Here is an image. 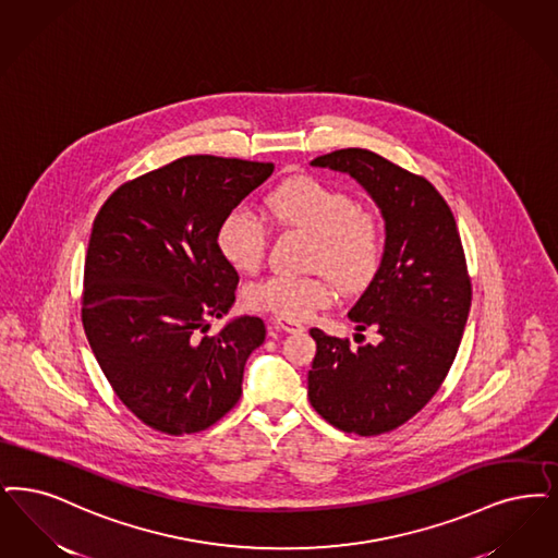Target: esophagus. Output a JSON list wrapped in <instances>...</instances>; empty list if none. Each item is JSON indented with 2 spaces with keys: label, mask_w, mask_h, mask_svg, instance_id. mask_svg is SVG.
Wrapping results in <instances>:
<instances>
[{
  "label": "esophagus",
  "mask_w": 558,
  "mask_h": 558,
  "mask_svg": "<svg viewBox=\"0 0 558 558\" xmlns=\"http://www.w3.org/2000/svg\"><path fill=\"white\" fill-rule=\"evenodd\" d=\"M271 326H274L276 330H282V332H289V335H294V332H303V330H305L301 324H296V322H290V319H282V317H276V319H271Z\"/></svg>",
  "instance_id": "1"
}]
</instances>
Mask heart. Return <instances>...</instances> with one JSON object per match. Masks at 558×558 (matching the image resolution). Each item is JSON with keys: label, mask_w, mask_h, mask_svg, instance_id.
Returning a JSON list of instances; mask_svg holds the SVG:
<instances>
[{"label": "heart", "mask_w": 558, "mask_h": 558, "mask_svg": "<svg viewBox=\"0 0 558 558\" xmlns=\"http://www.w3.org/2000/svg\"><path fill=\"white\" fill-rule=\"evenodd\" d=\"M276 222L315 234L312 268L307 276L274 274L246 289V303L255 312H268L301 322L332 305L338 292L363 289L381 264L384 236L378 220L359 209L347 191L315 177H292L278 184L266 199ZM268 226L236 207L218 228V246L223 259L239 271H255L268 253Z\"/></svg>", "instance_id": "obj_1"}]
</instances>
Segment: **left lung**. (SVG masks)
I'll use <instances>...</instances> for the list:
<instances>
[{
  "instance_id": "1",
  "label": "left lung",
  "mask_w": 558,
  "mask_h": 558,
  "mask_svg": "<svg viewBox=\"0 0 558 558\" xmlns=\"http://www.w3.org/2000/svg\"><path fill=\"white\" fill-rule=\"evenodd\" d=\"M313 166L347 172L381 209V264L351 307L359 332L378 342L312 328L313 409L342 432L379 436L415 417L442 386L471 307V278L454 216L429 180L367 149H338Z\"/></svg>"
}]
</instances>
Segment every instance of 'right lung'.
I'll return each mask as SVG.
<instances>
[{
    "label": "right lung",
    "mask_w": 558,
    "mask_h": 558,
    "mask_svg": "<svg viewBox=\"0 0 558 558\" xmlns=\"http://www.w3.org/2000/svg\"><path fill=\"white\" fill-rule=\"evenodd\" d=\"M271 172V161L180 157L120 184L95 216L83 328L118 399L161 434L207 429L243 395L266 324L245 315L207 335L239 287L218 228Z\"/></svg>",
    "instance_id": "right-lung-1"
}]
</instances>
